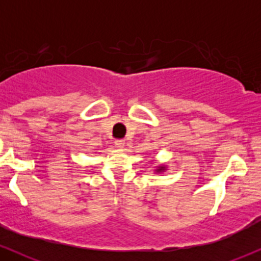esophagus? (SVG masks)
Listing matches in <instances>:
<instances>
[{
  "label": "esophagus",
  "instance_id": "1",
  "mask_svg": "<svg viewBox=\"0 0 261 261\" xmlns=\"http://www.w3.org/2000/svg\"><path fill=\"white\" fill-rule=\"evenodd\" d=\"M115 147L116 148H122L125 146V140H122V139H119V140H115Z\"/></svg>",
  "mask_w": 261,
  "mask_h": 261
}]
</instances>
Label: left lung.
<instances>
[{
  "mask_svg": "<svg viewBox=\"0 0 261 261\" xmlns=\"http://www.w3.org/2000/svg\"><path fill=\"white\" fill-rule=\"evenodd\" d=\"M161 169H162V168H161ZM161 169H160V170H161Z\"/></svg>",
  "mask_w": 261,
  "mask_h": 261,
  "instance_id": "left-lung-1",
  "label": "left lung"
}]
</instances>
